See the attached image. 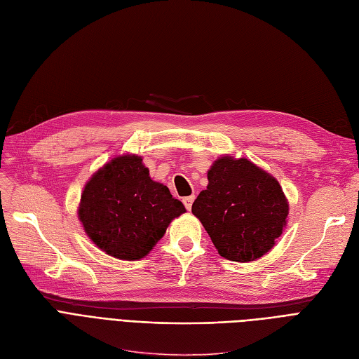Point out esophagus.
Returning <instances> with one entry per match:
<instances>
[{
  "label": "esophagus",
  "mask_w": 359,
  "mask_h": 359,
  "mask_svg": "<svg viewBox=\"0 0 359 359\" xmlns=\"http://www.w3.org/2000/svg\"><path fill=\"white\" fill-rule=\"evenodd\" d=\"M194 200H195V196H194V195H191V196H184V198H183V204H184V207H187L188 210H191V208H192V204H194Z\"/></svg>",
  "instance_id": "1"
}]
</instances>
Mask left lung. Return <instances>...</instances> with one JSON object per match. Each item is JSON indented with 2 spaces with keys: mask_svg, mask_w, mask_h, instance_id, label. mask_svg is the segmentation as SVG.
<instances>
[{
  "mask_svg": "<svg viewBox=\"0 0 359 359\" xmlns=\"http://www.w3.org/2000/svg\"><path fill=\"white\" fill-rule=\"evenodd\" d=\"M207 189L192 204L217 253L232 262L260 259L287 226L288 200L271 172L247 158L219 156L207 171Z\"/></svg>",
  "mask_w": 359,
  "mask_h": 359,
  "instance_id": "8db88e82",
  "label": "left lung"
}]
</instances>
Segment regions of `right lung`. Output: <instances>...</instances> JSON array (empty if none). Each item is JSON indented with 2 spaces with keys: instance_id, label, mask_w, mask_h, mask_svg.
<instances>
[{
  "instance_id": "add662e5",
  "label": "right lung",
  "mask_w": 359,
  "mask_h": 359,
  "mask_svg": "<svg viewBox=\"0 0 359 359\" xmlns=\"http://www.w3.org/2000/svg\"><path fill=\"white\" fill-rule=\"evenodd\" d=\"M187 208L165 184L155 182L143 158H112L86 183L78 219L97 248L119 260H139L164 236L168 224Z\"/></svg>"
}]
</instances>
